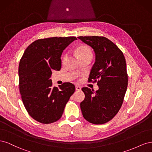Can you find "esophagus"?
<instances>
[{"mask_svg": "<svg viewBox=\"0 0 152 152\" xmlns=\"http://www.w3.org/2000/svg\"><path fill=\"white\" fill-rule=\"evenodd\" d=\"M75 89L78 91H81V87L79 86H75Z\"/></svg>", "mask_w": 152, "mask_h": 152, "instance_id": "1", "label": "esophagus"}]
</instances>
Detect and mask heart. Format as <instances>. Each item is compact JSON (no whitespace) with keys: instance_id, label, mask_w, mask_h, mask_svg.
Wrapping results in <instances>:
<instances>
[{"instance_id":"heart-1","label":"heart","mask_w":152,"mask_h":152,"mask_svg":"<svg viewBox=\"0 0 152 152\" xmlns=\"http://www.w3.org/2000/svg\"><path fill=\"white\" fill-rule=\"evenodd\" d=\"M76 53L78 57L84 56V55L87 54L92 55V52L91 49L87 46H85V45H81V46L78 47L76 49Z\"/></svg>"}]
</instances>
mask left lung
Masks as SVG:
<instances>
[{
    "instance_id": "left-lung-1",
    "label": "left lung",
    "mask_w": 152,
    "mask_h": 152,
    "mask_svg": "<svg viewBox=\"0 0 152 152\" xmlns=\"http://www.w3.org/2000/svg\"><path fill=\"white\" fill-rule=\"evenodd\" d=\"M78 39L93 49L95 63L89 80H94L98 90L83 87L85 98L80 103L84 118L94 124H103L112 119L122 104L127 87L126 62L117 45L104 37H79Z\"/></svg>"
}]
</instances>
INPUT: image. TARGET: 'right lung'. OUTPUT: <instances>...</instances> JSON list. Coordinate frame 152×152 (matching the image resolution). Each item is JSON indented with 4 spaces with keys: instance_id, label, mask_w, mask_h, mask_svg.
Masks as SVG:
<instances>
[{
    "instance_id": "1",
    "label": "right lung",
    "mask_w": 152,
    "mask_h": 152,
    "mask_svg": "<svg viewBox=\"0 0 152 152\" xmlns=\"http://www.w3.org/2000/svg\"><path fill=\"white\" fill-rule=\"evenodd\" d=\"M75 37L39 39L26 49L18 75L21 99L30 115L42 124H50L62 116L65 105L74 93L75 86L65 82L53 87L52 71L60 70L61 56Z\"/></svg>"
}]
</instances>
